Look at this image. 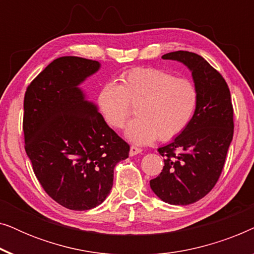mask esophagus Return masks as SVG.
<instances>
[{
  "mask_svg": "<svg viewBox=\"0 0 254 254\" xmlns=\"http://www.w3.org/2000/svg\"><path fill=\"white\" fill-rule=\"evenodd\" d=\"M141 152H142V149L135 147V145H131L130 149H129V155L130 156H135L137 154H141Z\"/></svg>",
  "mask_w": 254,
  "mask_h": 254,
  "instance_id": "1",
  "label": "esophagus"
}]
</instances>
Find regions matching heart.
Segmentation results:
<instances>
[{
    "mask_svg": "<svg viewBox=\"0 0 254 254\" xmlns=\"http://www.w3.org/2000/svg\"><path fill=\"white\" fill-rule=\"evenodd\" d=\"M197 93L187 79L159 69L136 68L121 75L120 85L106 83L97 98L98 109L110 127L125 126L131 109L137 118L125 129L135 144H148L159 137H176L187 127L196 109Z\"/></svg>",
    "mask_w": 254,
    "mask_h": 254,
    "instance_id": "obj_1",
    "label": "heart"
}]
</instances>
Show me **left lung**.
<instances>
[{
    "label": "left lung",
    "instance_id": "8db88e82",
    "mask_svg": "<svg viewBox=\"0 0 254 254\" xmlns=\"http://www.w3.org/2000/svg\"><path fill=\"white\" fill-rule=\"evenodd\" d=\"M162 59L189 68L197 103L185 129L158 149L164 166L150 187L164 202L186 206L202 199L220 178L234 136V110L224 78L202 57L177 51Z\"/></svg>",
    "mask_w": 254,
    "mask_h": 254
}]
</instances>
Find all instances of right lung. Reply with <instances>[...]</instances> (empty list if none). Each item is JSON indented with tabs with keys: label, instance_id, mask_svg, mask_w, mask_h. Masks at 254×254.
<instances>
[{
	"label": "right lung",
	"instance_id": "1",
	"mask_svg": "<svg viewBox=\"0 0 254 254\" xmlns=\"http://www.w3.org/2000/svg\"><path fill=\"white\" fill-rule=\"evenodd\" d=\"M99 69L98 61L59 58L24 97L25 151L34 175L52 199L71 210L99 206L112 190L114 166L129 154L79 88Z\"/></svg>",
	"mask_w": 254,
	"mask_h": 254
}]
</instances>
